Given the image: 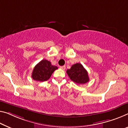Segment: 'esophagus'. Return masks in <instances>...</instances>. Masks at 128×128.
<instances>
[{
  "label": "esophagus",
  "mask_w": 128,
  "mask_h": 128,
  "mask_svg": "<svg viewBox=\"0 0 128 128\" xmlns=\"http://www.w3.org/2000/svg\"><path fill=\"white\" fill-rule=\"evenodd\" d=\"M60 68L62 70H64L66 68V67L65 66H60Z\"/></svg>",
  "instance_id": "34e87169"
}]
</instances>
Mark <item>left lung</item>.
<instances>
[{"label":"left lung","mask_w":128,"mask_h":128,"mask_svg":"<svg viewBox=\"0 0 128 128\" xmlns=\"http://www.w3.org/2000/svg\"><path fill=\"white\" fill-rule=\"evenodd\" d=\"M66 72L70 80L77 84H84L89 81L88 72L79 63L72 65Z\"/></svg>","instance_id":"obj_1"}]
</instances>
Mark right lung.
<instances>
[{
  "label": "right lung",
  "instance_id": "1",
  "mask_svg": "<svg viewBox=\"0 0 128 128\" xmlns=\"http://www.w3.org/2000/svg\"><path fill=\"white\" fill-rule=\"evenodd\" d=\"M57 68L56 66L52 65L50 61L43 60L34 67L31 77L36 81H46L50 78L53 72Z\"/></svg>",
  "mask_w": 128,
  "mask_h": 128
}]
</instances>
